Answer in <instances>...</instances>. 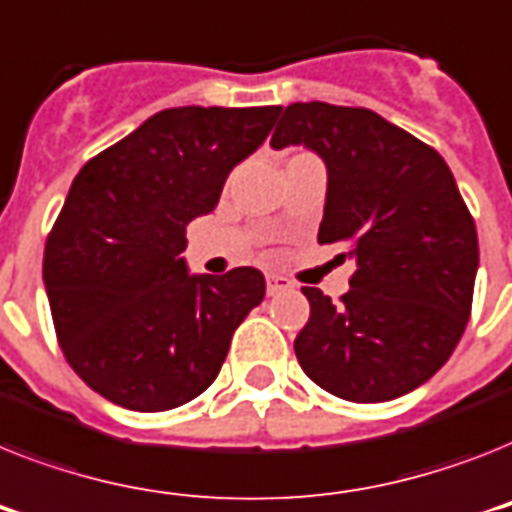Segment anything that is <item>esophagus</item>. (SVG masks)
<instances>
[{"mask_svg": "<svg viewBox=\"0 0 512 512\" xmlns=\"http://www.w3.org/2000/svg\"><path fill=\"white\" fill-rule=\"evenodd\" d=\"M286 289H292V281L284 276H268V294L273 297V294H281L286 292Z\"/></svg>", "mask_w": 512, "mask_h": 512, "instance_id": "34e87169", "label": "esophagus"}]
</instances>
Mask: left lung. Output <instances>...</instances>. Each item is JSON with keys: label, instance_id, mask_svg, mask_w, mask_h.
I'll return each instance as SVG.
<instances>
[{"label": "left lung", "instance_id": "obj_1", "mask_svg": "<svg viewBox=\"0 0 512 512\" xmlns=\"http://www.w3.org/2000/svg\"><path fill=\"white\" fill-rule=\"evenodd\" d=\"M323 157L321 244L355 260L339 302L302 286L310 318L294 339L302 371L350 402H386L429 381L471 318L479 236L434 147L365 107L294 102L270 147Z\"/></svg>", "mask_w": 512, "mask_h": 512}]
</instances>
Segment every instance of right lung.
I'll return each mask as SVG.
<instances>
[{
  "instance_id": "obj_1",
  "label": "right lung",
  "mask_w": 512,
  "mask_h": 512,
  "mask_svg": "<svg viewBox=\"0 0 512 512\" xmlns=\"http://www.w3.org/2000/svg\"><path fill=\"white\" fill-rule=\"evenodd\" d=\"M278 112L170 107L76 176L47 236L44 286L62 355L105 400L160 413L199 397L263 302L257 268L189 276L181 252Z\"/></svg>"
}]
</instances>
